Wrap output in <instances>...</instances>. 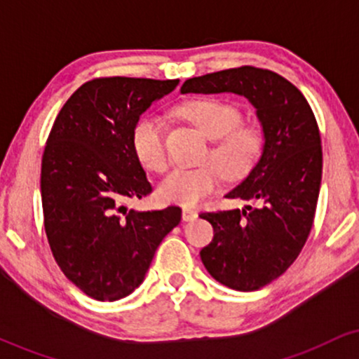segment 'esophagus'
<instances>
[{
	"label": "esophagus",
	"instance_id": "1",
	"mask_svg": "<svg viewBox=\"0 0 359 359\" xmlns=\"http://www.w3.org/2000/svg\"><path fill=\"white\" fill-rule=\"evenodd\" d=\"M196 217H197V212L194 211V209H189V208L182 209V219L184 221H194Z\"/></svg>",
	"mask_w": 359,
	"mask_h": 359
}]
</instances>
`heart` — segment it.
<instances>
[{"instance_id":"1","label":"heart","mask_w":359,"mask_h":359,"mask_svg":"<svg viewBox=\"0 0 359 359\" xmlns=\"http://www.w3.org/2000/svg\"><path fill=\"white\" fill-rule=\"evenodd\" d=\"M180 116L194 123L214 140L209 160L216 165L177 168L156 189L160 201L194 208L221 184V172L229 179L246 175L263 150V130L257 123H241V113L233 102L219 97H199L179 106ZM131 147L143 167L163 172L168 167L163 119L143 114L131 130Z\"/></svg>"}]
</instances>
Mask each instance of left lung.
<instances>
[{
  "mask_svg": "<svg viewBox=\"0 0 359 359\" xmlns=\"http://www.w3.org/2000/svg\"><path fill=\"white\" fill-rule=\"evenodd\" d=\"M180 93L238 94L257 111L263 130L262 155L226 197L258 205L201 214L214 228L201 259L222 285L258 290L295 262L314 222L323 177L314 113L292 82L251 65L192 77Z\"/></svg>",
  "mask_w": 359,
  "mask_h": 359,
  "instance_id": "obj_1",
  "label": "left lung"
}]
</instances>
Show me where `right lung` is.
<instances>
[{
	"mask_svg": "<svg viewBox=\"0 0 359 359\" xmlns=\"http://www.w3.org/2000/svg\"><path fill=\"white\" fill-rule=\"evenodd\" d=\"M179 84L102 77L69 97L42 156L43 222L57 265L89 297L113 302L142 285L163 238L182 217L128 209L151 192L131 147L137 119Z\"/></svg>",
	"mask_w": 359,
	"mask_h": 359,
	"instance_id": "right-lung-1",
	"label": "right lung"
}]
</instances>
